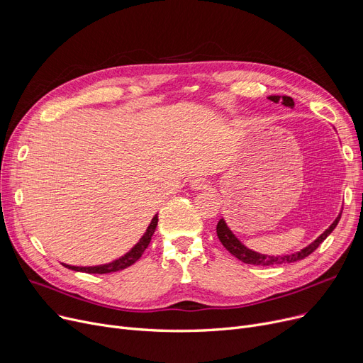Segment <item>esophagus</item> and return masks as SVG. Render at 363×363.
Listing matches in <instances>:
<instances>
[{
    "label": "esophagus",
    "instance_id": "1",
    "mask_svg": "<svg viewBox=\"0 0 363 363\" xmlns=\"http://www.w3.org/2000/svg\"><path fill=\"white\" fill-rule=\"evenodd\" d=\"M208 186V181H206L204 178H194L191 181V188L194 189H206Z\"/></svg>",
    "mask_w": 363,
    "mask_h": 363
}]
</instances>
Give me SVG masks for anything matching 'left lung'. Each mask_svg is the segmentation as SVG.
<instances>
[{
	"mask_svg": "<svg viewBox=\"0 0 363 363\" xmlns=\"http://www.w3.org/2000/svg\"><path fill=\"white\" fill-rule=\"evenodd\" d=\"M271 101L274 103H279L282 101L284 106L287 107H294V101L291 97H287V95H282V99L279 97V95H271L269 97ZM341 215L333 222V225L328 228V230L320 234L311 245H308L306 249L300 250L298 253H294V255H290V256H264V255H260V253H256L253 250H249L247 249L245 245H242L237 238L235 235L231 233L230 228L226 226L225 220L220 219L216 225V234H218V238L220 240V242L223 244L225 249L230 252L233 256H235L237 259H240L241 262L244 263H249V264H260V266H272V264H282V263H293V262H297V260H301L304 257H308L311 253H313L318 247L320 245V242L325 240L333 231L334 228L337 226L338 220H340Z\"/></svg>",
	"mask_w": 363,
	"mask_h": 363,
	"instance_id": "obj_1",
	"label": "left lung"
}]
</instances>
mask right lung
Here are the masks:
<instances>
[{
    "label": "right lung",
    "instance_id": "obj_1",
    "mask_svg": "<svg viewBox=\"0 0 363 363\" xmlns=\"http://www.w3.org/2000/svg\"><path fill=\"white\" fill-rule=\"evenodd\" d=\"M157 220H159V216L156 215L155 218L151 219V223L148 225L145 234L135 244V247H133V249L129 253H126L125 256H122L118 260H114V262L107 263V264H100V266H88V268H82V266H70V264H65V263H63V266H66L67 269L78 271V272H86V274H110V272H118V271L126 269L143 256L144 250L147 249L150 241H151L152 234H155V231H156Z\"/></svg>",
    "mask_w": 363,
    "mask_h": 363
}]
</instances>
